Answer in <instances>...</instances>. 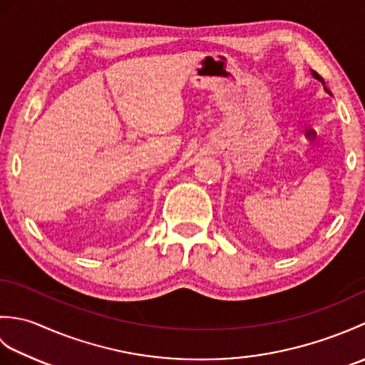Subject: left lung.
<instances>
[{"mask_svg": "<svg viewBox=\"0 0 365 365\" xmlns=\"http://www.w3.org/2000/svg\"><path fill=\"white\" fill-rule=\"evenodd\" d=\"M311 73H312V76H314V78H315V80H319V81H320V83L323 84V88H324V91H327V92H328V94H331V91H329V89H328L327 86H324V80L322 78V76H320L319 73H317V72H314V71H311Z\"/></svg>", "mask_w": 365, "mask_h": 365, "instance_id": "left-lung-1", "label": "left lung"}]
</instances>
